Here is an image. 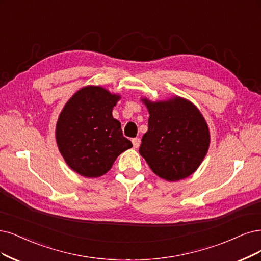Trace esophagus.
Instances as JSON below:
<instances>
[{
  "mask_svg": "<svg viewBox=\"0 0 261 261\" xmlns=\"http://www.w3.org/2000/svg\"><path fill=\"white\" fill-rule=\"evenodd\" d=\"M132 144H133L134 148H139L141 145V140L138 138H134V139H132Z\"/></svg>",
  "mask_w": 261,
  "mask_h": 261,
  "instance_id": "esophagus-1",
  "label": "esophagus"
}]
</instances>
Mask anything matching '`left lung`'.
Listing matches in <instances>:
<instances>
[{"mask_svg": "<svg viewBox=\"0 0 261 261\" xmlns=\"http://www.w3.org/2000/svg\"><path fill=\"white\" fill-rule=\"evenodd\" d=\"M141 101L149 113L142 138L141 156L159 177L176 181L190 176L210 146L208 125L197 106L181 96L166 101Z\"/></svg>", "mask_w": 261, "mask_h": 261, "instance_id": "1", "label": "left lung"}]
</instances>
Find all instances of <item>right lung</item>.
<instances>
[{
    "label": "right lung",
    "instance_id": "1",
    "mask_svg": "<svg viewBox=\"0 0 261 261\" xmlns=\"http://www.w3.org/2000/svg\"><path fill=\"white\" fill-rule=\"evenodd\" d=\"M119 100V94L103 87L86 86L65 103L56 124V141L66 165L77 174L102 176L132 147L112 114Z\"/></svg>",
    "mask_w": 261,
    "mask_h": 261
}]
</instances>
